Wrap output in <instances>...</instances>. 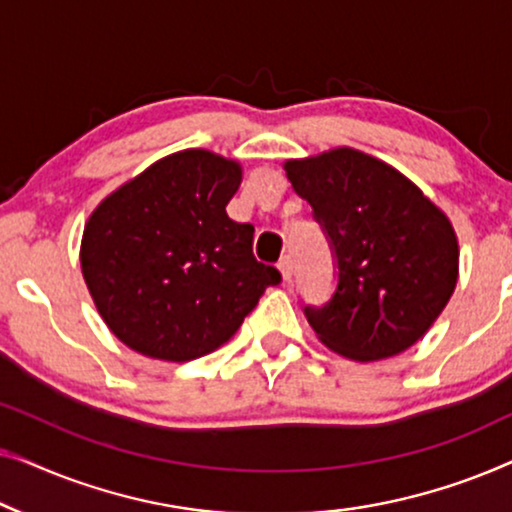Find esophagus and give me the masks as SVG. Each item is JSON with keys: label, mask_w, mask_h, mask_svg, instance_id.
I'll return each instance as SVG.
<instances>
[{"label": "esophagus", "mask_w": 512, "mask_h": 512, "mask_svg": "<svg viewBox=\"0 0 512 512\" xmlns=\"http://www.w3.org/2000/svg\"><path fill=\"white\" fill-rule=\"evenodd\" d=\"M279 272H282V277L286 282H291L293 277V258L291 256H282V261H279Z\"/></svg>", "instance_id": "obj_1"}]
</instances>
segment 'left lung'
Returning <instances> with one entry per match:
<instances>
[{"label": "left lung", "instance_id": "8db88e82", "mask_svg": "<svg viewBox=\"0 0 512 512\" xmlns=\"http://www.w3.org/2000/svg\"><path fill=\"white\" fill-rule=\"evenodd\" d=\"M284 170L312 205L338 268L331 300L303 305L319 340L354 361L415 345L457 286L450 219L394 167L347 146L286 160Z\"/></svg>", "mask_w": 512, "mask_h": 512}]
</instances>
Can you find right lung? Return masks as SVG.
<instances>
[{"label": "right lung", "mask_w": 512, "mask_h": 512, "mask_svg": "<svg viewBox=\"0 0 512 512\" xmlns=\"http://www.w3.org/2000/svg\"><path fill=\"white\" fill-rule=\"evenodd\" d=\"M242 167L205 149L172 153L90 214L81 270L104 324L135 352L193 361L233 338L277 268L226 205Z\"/></svg>", "instance_id": "add662e5"}]
</instances>
